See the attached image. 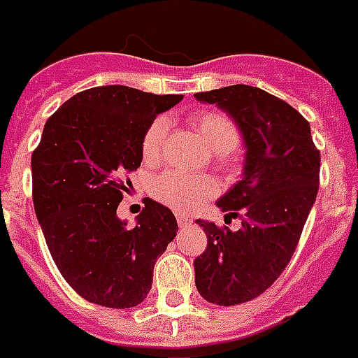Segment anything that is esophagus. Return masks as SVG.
I'll return each mask as SVG.
<instances>
[{"label":"esophagus","mask_w":358,"mask_h":358,"mask_svg":"<svg viewBox=\"0 0 358 358\" xmlns=\"http://www.w3.org/2000/svg\"><path fill=\"white\" fill-rule=\"evenodd\" d=\"M176 222H178V227H187V225H191V220L187 215H178Z\"/></svg>","instance_id":"1"}]
</instances>
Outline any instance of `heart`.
<instances>
[{"label":"heart","mask_w":358,"mask_h":358,"mask_svg":"<svg viewBox=\"0 0 358 358\" xmlns=\"http://www.w3.org/2000/svg\"><path fill=\"white\" fill-rule=\"evenodd\" d=\"M195 129L201 133L204 143L215 154H222L223 159H231L233 150L238 144V129L229 116L220 110H204L191 118ZM169 135L167 118H155L148 125L143 136V155L148 163H157L163 157L165 143ZM154 197L159 203L167 204L178 212L197 210L201 204L217 193V184L208 176L182 173V171H167L159 174L152 187Z\"/></svg>","instance_id":"obj_1"}]
</instances>
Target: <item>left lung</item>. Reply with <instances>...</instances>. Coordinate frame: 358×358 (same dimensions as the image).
Here are the masks:
<instances>
[{
	"instance_id": "1",
	"label": "left lung",
	"mask_w": 358,
	"mask_h": 358,
	"mask_svg": "<svg viewBox=\"0 0 358 358\" xmlns=\"http://www.w3.org/2000/svg\"><path fill=\"white\" fill-rule=\"evenodd\" d=\"M238 125L245 144L244 176L217 201L242 227L231 231L197 220L208 238L195 259L204 300L234 306L257 299L293 257L319 187L321 155L308 120L268 92L245 84L195 94Z\"/></svg>"
}]
</instances>
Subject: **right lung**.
<instances>
[{
  "label": "right lung",
  "mask_w": 358,
  "mask_h": 358,
  "mask_svg": "<svg viewBox=\"0 0 358 358\" xmlns=\"http://www.w3.org/2000/svg\"><path fill=\"white\" fill-rule=\"evenodd\" d=\"M180 95L97 86L65 101L46 120L31 155L35 215L54 263L82 299L133 308L152 289L155 261L176 236L167 206L144 199L135 227L116 210L127 174L141 167L143 136Z\"/></svg>",
  "instance_id": "add662e5"
}]
</instances>
